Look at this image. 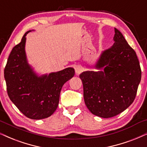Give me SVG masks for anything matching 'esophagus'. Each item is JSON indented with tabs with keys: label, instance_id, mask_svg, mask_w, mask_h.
I'll return each instance as SVG.
<instances>
[{
	"label": "esophagus",
	"instance_id": "esophagus-1",
	"mask_svg": "<svg viewBox=\"0 0 147 147\" xmlns=\"http://www.w3.org/2000/svg\"><path fill=\"white\" fill-rule=\"evenodd\" d=\"M75 71L76 74H81L83 71V67L81 65H76L75 67Z\"/></svg>",
	"mask_w": 147,
	"mask_h": 147
}]
</instances>
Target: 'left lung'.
<instances>
[{
    "mask_svg": "<svg viewBox=\"0 0 147 147\" xmlns=\"http://www.w3.org/2000/svg\"><path fill=\"white\" fill-rule=\"evenodd\" d=\"M113 40L114 45L102 53L96 65L101 71L80 75L86 105L92 114L103 118L118 115L132 103L141 80L136 52L116 28Z\"/></svg>",
    "mask_w": 147,
    "mask_h": 147,
    "instance_id": "1",
    "label": "left lung"
}]
</instances>
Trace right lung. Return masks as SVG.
Here are the masks:
<instances>
[{"mask_svg": "<svg viewBox=\"0 0 147 147\" xmlns=\"http://www.w3.org/2000/svg\"><path fill=\"white\" fill-rule=\"evenodd\" d=\"M13 47L4 70L9 98L25 116L32 119L49 117L59 102L62 86L74 77L73 68L38 77L32 71L25 53L26 36Z\"/></svg>", "mask_w": 147, "mask_h": 147, "instance_id": "add662e5", "label": "right lung"}]
</instances>
